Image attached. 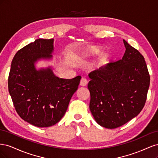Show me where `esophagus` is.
I'll list each match as a JSON object with an SVG mask.
<instances>
[{
  "mask_svg": "<svg viewBox=\"0 0 158 158\" xmlns=\"http://www.w3.org/2000/svg\"><path fill=\"white\" fill-rule=\"evenodd\" d=\"M88 84V80L84 78H82V79L80 80V84L81 86H85L86 85V84Z\"/></svg>",
  "mask_w": 158,
  "mask_h": 158,
  "instance_id": "esophagus-1",
  "label": "esophagus"
}]
</instances>
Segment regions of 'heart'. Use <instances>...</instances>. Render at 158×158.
Instances as JSON below:
<instances>
[{
	"label": "heart",
	"mask_w": 158,
	"mask_h": 158,
	"mask_svg": "<svg viewBox=\"0 0 158 158\" xmlns=\"http://www.w3.org/2000/svg\"><path fill=\"white\" fill-rule=\"evenodd\" d=\"M100 51H101V49H100V47L98 46H89L88 47H85V48L81 50L80 52H79L78 58L79 59L82 60L88 59L90 58V57L99 53ZM106 60H107L106 56L102 57V58L100 59L98 62L96 66L97 67H101V66H103L104 64L106 63Z\"/></svg>",
	"instance_id": "heart-1"
}]
</instances>
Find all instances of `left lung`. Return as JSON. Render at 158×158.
<instances>
[{
  "mask_svg": "<svg viewBox=\"0 0 158 158\" xmlns=\"http://www.w3.org/2000/svg\"><path fill=\"white\" fill-rule=\"evenodd\" d=\"M122 59L89 74V109L100 126L121 127L136 117L144 107L150 75L140 52L123 40Z\"/></svg>",
  "mask_w": 158,
  "mask_h": 158,
  "instance_id": "1",
  "label": "left lung"
}]
</instances>
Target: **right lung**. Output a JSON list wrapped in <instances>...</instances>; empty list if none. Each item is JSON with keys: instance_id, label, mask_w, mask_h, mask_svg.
<instances>
[{"instance_id": "right-lung-1", "label": "right lung", "mask_w": 158, "mask_h": 158, "mask_svg": "<svg viewBox=\"0 0 158 158\" xmlns=\"http://www.w3.org/2000/svg\"><path fill=\"white\" fill-rule=\"evenodd\" d=\"M53 43V39H38L19 50L8 76V91L16 112L37 127H49L60 120L81 79L80 76L60 78L51 66L36 69L38 60L52 59Z\"/></svg>"}]
</instances>
